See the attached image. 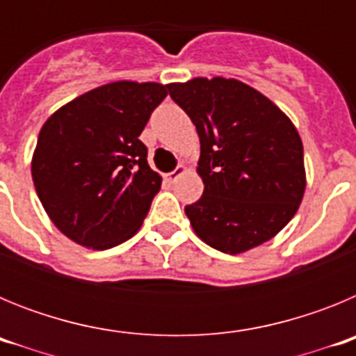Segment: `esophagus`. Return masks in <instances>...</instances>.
Here are the masks:
<instances>
[{
    "instance_id": "34e87169",
    "label": "esophagus",
    "mask_w": 356,
    "mask_h": 356,
    "mask_svg": "<svg viewBox=\"0 0 356 356\" xmlns=\"http://www.w3.org/2000/svg\"><path fill=\"white\" fill-rule=\"evenodd\" d=\"M185 172H187V168H185V165H178V168H176L175 171L169 172V175H165V176H168V181L175 184V181L178 180V178H181V176H184Z\"/></svg>"
}]
</instances>
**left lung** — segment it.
Instances as JSON below:
<instances>
[{"label": "left lung", "instance_id": "8db88e82", "mask_svg": "<svg viewBox=\"0 0 356 356\" xmlns=\"http://www.w3.org/2000/svg\"><path fill=\"white\" fill-rule=\"evenodd\" d=\"M200 135L203 196L185 207L203 242L237 254L275 237L303 200V143L275 103L235 78L165 85Z\"/></svg>", "mask_w": 356, "mask_h": 356}]
</instances>
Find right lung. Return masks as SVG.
Masks as SVG:
<instances>
[{
    "mask_svg": "<svg viewBox=\"0 0 356 356\" xmlns=\"http://www.w3.org/2000/svg\"><path fill=\"white\" fill-rule=\"evenodd\" d=\"M165 96V85L155 81H112L44 122L31 178L44 210L65 237L108 250L139 232L162 185L139 135Z\"/></svg>",
    "mask_w": 356,
    "mask_h": 356,
    "instance_id": "obj_1",
    "label": "right lung"
}]
</instances>
